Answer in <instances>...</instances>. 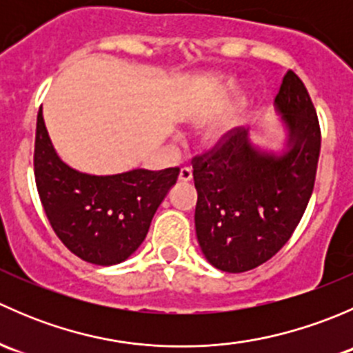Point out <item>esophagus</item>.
<instances>
[{
  "label": "esophagus",
  "instance_id": "esophagus-1",
  "mask_svg": "<svg viewBox=\"0 0 353 353\" xmlns=\"http://www.w3.org/2000/svg\"><path fill=\"white\" fill-rule=\"evenodd\" d=\"M191 179H193V170H191V167H183L179 170V181L181 183H190Z\"/></svg>",
  "mask_w": 353,
  "mask_h": 353
}]
</instances>
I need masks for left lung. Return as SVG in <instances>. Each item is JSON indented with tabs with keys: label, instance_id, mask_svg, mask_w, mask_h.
I'll return each instance as SVG.
<instances>
[{
	"label": "left lung",
	"instance_id": "8db88e82",
	"mask_svg": "<svg viewBox=\"0 0 353 353\" xmlns=\"http://www.w3.org/2000/svg\"><path fill=\"white\" fill-rule=\"evenodd\" d=\"M285 128L282 152L258 147L236 128L212 152L193 159L194 225L210 265L243 273L285 245L312 194L321 131L307 88L288 70L275 97Z\"/></svg>",
	"mask_w": 353,
	"mask_h": 353
}]
</instances>
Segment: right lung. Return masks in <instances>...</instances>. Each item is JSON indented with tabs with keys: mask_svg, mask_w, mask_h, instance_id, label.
Listing matches in <instances>:
<instances>
[{
	"mask_svg": "<svg viewBox=\"0 0 353 353\" xmlns=\"http://www.w3.org/2000/svg\"><path fill=\"white\" fill-rule=\"evenodd\" d=\"M34 174L44 212L61 243L83 261L110 266L130 258L143 243L179 169H133L112 176L80 172L56 154L41 109Z\"/></svg>",
	"mask_w": 353,
	"mask_h": 353,
	"instance_id": "1",
	"label": "right lung"
}]
</instances>
